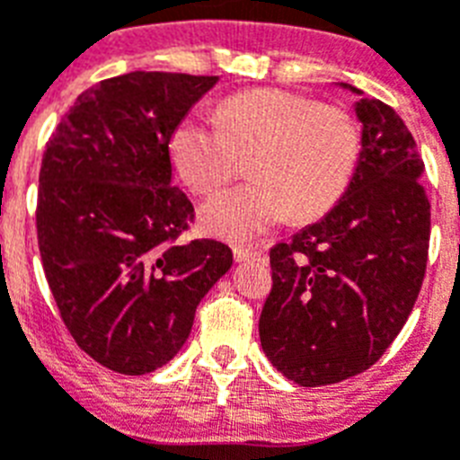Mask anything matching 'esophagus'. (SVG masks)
I'll use <instances>...</instances> for the list:
<instances>
[{"label":"esophagus","mask_w":460,"mask_h":460,"mask_svg":"<svg viewBox=\"0 0 460 460\" xmlns=\"http://www.w3.org/2000/svg\"><path fill=\"white\" fill-rule=\"evenodd\" d=\"M233 253H234V260H237V262H255V260L265 258V255L260 253V251L246 249V246H234Z\"/></svg>","instance_id":"1"}]
</instances>
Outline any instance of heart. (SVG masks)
<instances>
[{"label": "heart", "mask_w": 460, "mask_h": 460, "mask_svg": "<svg viewBox=\"0 0 460 460\" xmlns=\"http://www.w3.org/2000/svg\"><path fill=\"white\" fill-rule=\"evenodd\" d=\"M181 180L200 195L217 193L249 158L251 184L207 202L209 234L246 242L290 214L308 221L341 198L355 170L359 133L348 112L302 93L255 89L218 105L214 124L184 121L170 140Z\"/></svg>", "instance_id": "1"}]
</instances>
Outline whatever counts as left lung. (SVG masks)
<instances>
[{
    "instance_id": "left-lung-1",
    "label": "left lung",
    "mask_w": 460,
    "mask_h": 460,
    "mask_svg": "<svg viewBox=\"0 0 460 460\" xmlns=\"http://www.w3.org/2000/svg\"><path fill=\"white\" fill-rule=\"evenodd\" d=\"M361 149L332 209L270 251L271 286L260 343L271 367L302 387L364 373L412 313L429 258L424 161L389 105L352 84Z\"/></svg>"
}]
</instances>
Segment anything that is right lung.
<instances>
[{"mask_svg":"<svg viewBox=\"0 0 460 460\" xmlns=\"http://www.w3.org/2000/svg\"><path fill=\"white\" fill-rule=\"evenodd\" d=\"M217 75L133 71L83 92L43 152L36 230L75 343L105 368L168 364L195 308L233 267L214 239L172 243L193 205L172 186L170 140Z\"/></svg>","mask_w":460,"mask_h":460,"instance_id":"1","label":"right lung"}]
</instances>
